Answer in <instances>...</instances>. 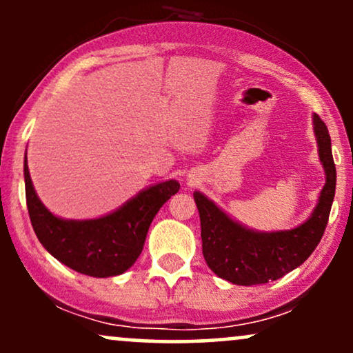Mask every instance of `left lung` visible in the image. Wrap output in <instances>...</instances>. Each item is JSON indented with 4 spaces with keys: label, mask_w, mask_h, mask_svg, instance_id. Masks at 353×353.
<instances>
[{
    "label": "left lung",
    "mask_w": 353,
    "mask_h": 353,
    "mask_svg": "<svg viewBox=\"0 0 353 353\" xmlns=\"http://www.w3.org/2000/svg\"><path fill=\"white\" fill-rule=\"evenodd\" d=\"M314 132L325 184L320 190L314 212L299 228L275 232H257L230 219L204 194L196 190L194 201L201 216L202 254L209 269L236 285H257L277 281L309 259L319 245L329 222L335 196L334 157L329 129L314 114Z\"/></svg>",
    "instance_id": "obj_1"
}]
</instances>
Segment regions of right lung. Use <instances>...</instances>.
I'll return each instance as SVG.
<instances>
[{
	"label": "right lung",
	"instance_id": "right-lung-1",
	"mask_svg": "<svg viewBox=\"0 0 353 353\" xmlns=\"http://www.w3.org/2000/svg\"><path fill=\"white\" fill-rule=\"evenodd\" d=\"M26 205L36 237L61 264L91 277L121 275L143 252L149 225L164 202L179 192L177 181L149 185L132 199L99 219H61L39 201L24 157Z\"/></svg>",
	"mask_w": 353,
	"mask_h": 353
}]
</instances>
